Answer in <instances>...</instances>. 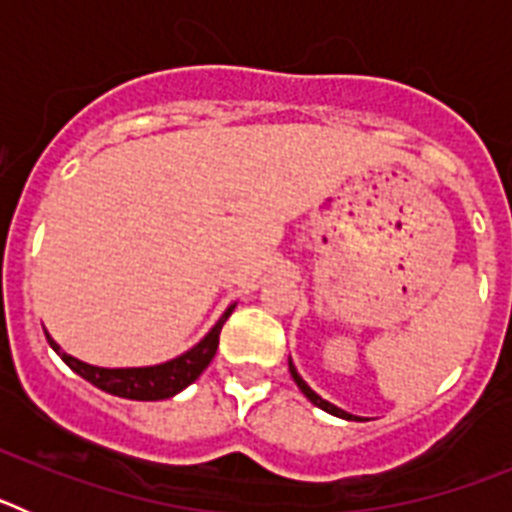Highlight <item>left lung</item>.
<instances>
[{"instance_id": "obj_1", "label": "left lung", "mask_w": 512, "mask_h": 512, "mask_svg": "<svg viewBox=\"0 0 512 512\" xmlns=\"http://www.w3.org/2000/svg\"><path fill=\"white\" fill-rule=\"evenodd\" d=\"M289 372H292V379H295L297 382V387H300L302 390V395L307 397V400L310 402H315V405H318V408H323L325 413H330V415H336V418H346V420H354V415H348L346 410H341V408H336V405H330L328 400H323V397L318 395V392H312L310 387H307V382L305 379L300 377V374H297V369H295V364H292V361H289ZM356 420H361V418H356Z\"/></svg>"}]
</instances>
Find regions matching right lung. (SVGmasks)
Here are the masks:
<instances>
[{
  "label": "right lung",
  "instance_id": "1",
  "mask_svg": "<svg viewBox=\"0 0 512 512\" xmlns=\"http://www.w3.org/2000/svg\"><path fill=\"white\" fill-rule=\"evenodd\" d=\"M235 305H230L225 310V315L217 320L215 328L202 338L194 348H189L187 354L176 356V359L166 361V364L158 366H140V369H102V366L84 364V361L74 359L66 351L58 348V343L53 341L48 333V343L53 346L58 356H61L66 364L74 369L79 377H84L87 382H92L99 390L110 392L117 397H128V400H166V397H174L176 392H182L187 384H192L194 379L205 372L210 361L215 359L217 343H220V330H223L225 320L230 318Z\"/></svg>",
  "mask_w": 512,
  "mask_h": 512
}]
</instances>
